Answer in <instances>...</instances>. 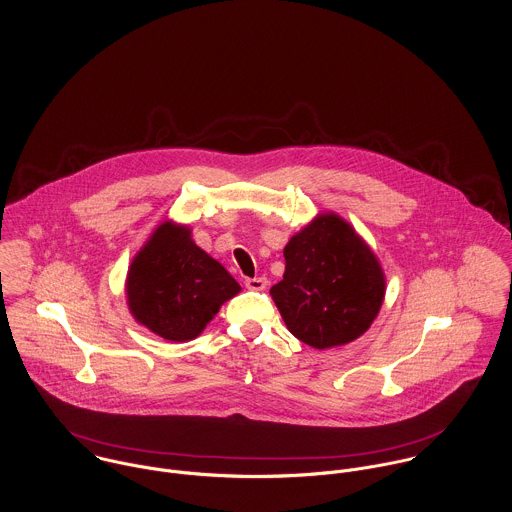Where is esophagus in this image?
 Segmentation results:
<instances>
[{
  "label": "esophagus",
  "instance_id": "esophagus-1",
  "mask_svg": "<svg viewBox=\"0 0 512 512\" xmlns=\"http://www.w3.org/2000/svg\"><path fill=\"white\" fill-rule=\"evenodd\" d=\"M266 286H268L266 278H248L246 280V288L254 290V292H262Z\"/></svg>",
  "mask_w": 512,
  "mask_h": 512
}]
</instances>
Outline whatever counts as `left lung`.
<instances>
[{
    "label": "left lung",
    "instance_id": "obj_1",
    "mask_svg": "<svg viewBox=\"0 0 512 512\" xmlns=\"http://www.w3.org/2000/svg\"><path fill=\"white\" fill-rule=\"evenodd\" d=\"M284 280L272 297L293 337L313 349H333L365 335L384 293V270L351 222L319 213L284 248Z\"/></svg>",
    "mask_w": 512,
    "mask_h": 512
}]
</instances>
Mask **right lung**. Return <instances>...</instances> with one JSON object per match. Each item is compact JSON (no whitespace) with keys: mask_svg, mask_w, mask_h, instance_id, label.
<instances>
[{"mask_svg":"<svg viewBox=\"0 0 512 512\" xmlns=\"http://www.w3.org/2000/svg\"><path fill=\"white\" fill-rule=\"evenodd\" d=\"M238 292L226 268L195 244L193 230L173 220L153 228L126 276L132 317L173 343L199 337L220 305Z\"/></svg>","mask_w":512,"mask_h":512,"instance_id":"right-lung-1","label":"right lung"}]
</instances>
